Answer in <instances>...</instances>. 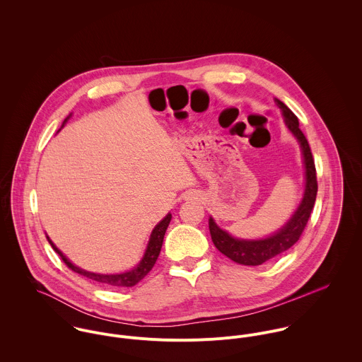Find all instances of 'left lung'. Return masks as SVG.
Wrapping results in <instances>:
<instances>
[{
	"mask_svg": "<svg viewBox=\"0 0 362 362\" xmlns=\"http://www.w3.org/2000/svg\"><path fill=\"white\" fill-rule=\"evenodd\" d=\"M277 107L281 110L286 127L288 131L296 136L300 144L303 157H304V167H305V189L301 204L297 210L293 213L290 220L274 234L260 238V240H243L235 238L228 234L226 230H221L213 217H209V230L211 235V241L214 247L227 258L245 266H258L264 263L269 259L274 258L287 250H290L301 237L310 211L315 205L316 192H317V181H316V170L313 157L310 153V145L300 129L298 118L294 112L279 99H274Z\"/></svg>",
	"mask_w": 362,
	"mask_h": 362,
	"instance_id": "obj_1",
	"label": "left lung"
}]
</instances>
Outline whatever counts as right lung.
<instances>
[{
  "label": "right lung",
  "mask_w": 362,
  "mask_h": 362,
  "mask_svg": "<svg viewBox=\"0 0 362 362\" xmlns=\"http://www.w3.org/2000/svg\"><path fill=\"white\" fill-rule=\"evenodd\" d=\"M69 117H71V114L64 119V124L68 121ZM64 124H62V127H64ZM170 221H171V213H168L161 221H158V224H156V227L153 228L152 234H151L148 247L145 250V254H144V257L141 259V262L134 269H131L128 272H124V273H117V274H102V273H93V272L83 270V269L75 266L69 259L66 258L52 244V241L49 235H47V240H49L52 250L61 257V259L64 260V263L71 270H74L75 273H78L81 276H85V277H88L90 280H93V281H98L99 284H103V286H110V287H132V286L138 284L152 270V267L155 266L156 260L158 258V254H160V250H161V245H163V238H164V234H165V230H167Z\"/></svg>",
  "instance_id": "1"
}]
</instances>
